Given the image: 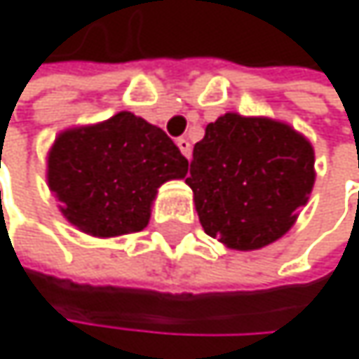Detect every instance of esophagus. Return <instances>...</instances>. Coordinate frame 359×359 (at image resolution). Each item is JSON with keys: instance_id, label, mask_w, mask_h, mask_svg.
Masks as SVG:
<instances>
[{"instance_id": "34e87169", "label": "esophagus", "mask_w": 359, "mask_h": 359, "mask_svg": "<svg viewBox=\"0 0 359 359\" xmlns=\"http://www.w3.org/2000/svg\"><path fill=\"white\" fill-rule=\"evenodd\" d=\"M177 145H179L180 154H182L184 158H191V143H189V139L180 137V139H177Z\"/></svg>"}]
</instances>
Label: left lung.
I'll use <instances>...</instances> for the list:
<instances>
[{"label": "left lung", "mask_w": 359, "mask_h": 359, "mask_svg": "<svg viewBox=\"0 0 359 359\" xmlns=\"http://www.w3.org/2000/svg\"><path fill=\"white\" fill-rule=\"evenodd\" d=\"M314 149L285 122L224 114L195 143L187 184L203 231L251 251L280 239L314 187Z\"/></svg>", "instance_id": "obj_1"}]
</instances>
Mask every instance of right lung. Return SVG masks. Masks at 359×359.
I'll use <instances>...</instances> for the list:
<instances>
[{"label": "right lung", "mask_w": 359, "mask_h": 359, "mask_svg": "<svg viewBox=\"0 0 359 359\" xmlns=\"http://www.w3.org/2000/svg\"><path fill=\"white\" fill-rule=\"evenodd\" d=\"M187 168V158L162 128L118 111L57 135L47 156V184L79 231L120 237L147 226L160 184L182 179Z\"/></svg>", "instance_id": "1"}]
</instances>
